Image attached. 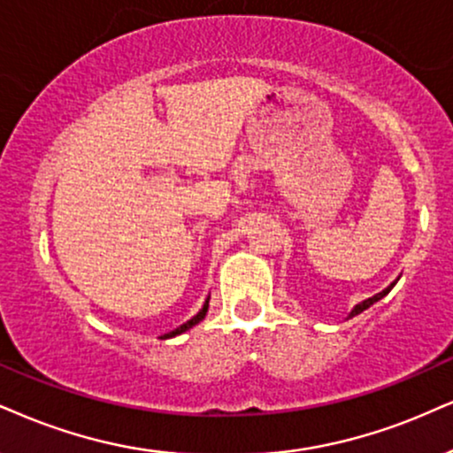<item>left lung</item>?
I'll return each instance as SVG.
<instances>
[{"label": "left lung", "mask_w": 453, "mask_h": 453, "mask_svg": "<svg viewBox=\"0 0 453 453\" xmlns=\"http://www.w3.org/2000/svg\"><path fill=\"white\" fill-rule=\"evenodd\" d=\"M395 283H397V281H395ZM395 283H390V286L387 288V289H382V292L380 294H376V296H372V298H367V300H363V303H359V304H357L355 306V309L353 311H350V315H349V319H350V317H355V315H359V312H363V311H365V309H370V306L373 304V303H378V300H382L384 298V296H387L388 292H390V289H393L395 288Z\"/></svg>", "instance_id": "left-lung-1"}]
</instances>
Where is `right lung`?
Instances as JSON below:
<instances>
[{
	"label": "right lung",
	"mask_w": 453,
	"mask_h": 453,
	"mask_svg": "<svg viewBox=\"0 0 453 453\" xmlns=\"http://www.w3.org/2000/svg\"><path fill=\"white\" fill-rule=\"evenodd\" d=\"M210 303V298L208 300H205V304H203V309H201L199 312H197V315H195L193 317V319H188L187 323H182V326L180 327H176V329H172V332H167V334H164V336H161V338H174V336H178V334H182V332H187V329H191L193 326H197V323L201 321V319H203V317H205V312H208V304Z\"/></svg>",
	"instance_id": "right-lung-1"
}]
</instances>
